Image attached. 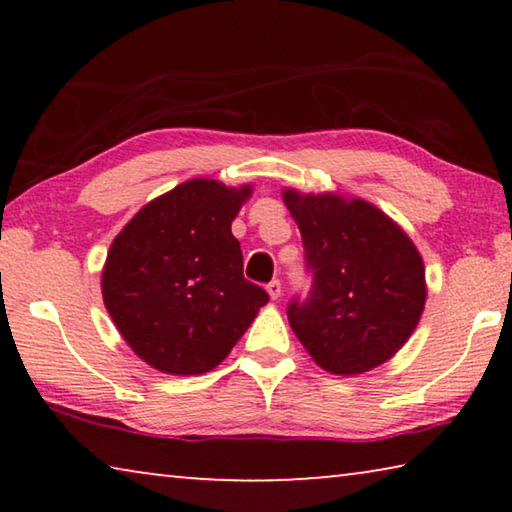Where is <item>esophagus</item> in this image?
Masks as SVG:
<instances>
[{
	"mask_svg": "<svg viewBox=\"0 0 512 512\" xmlns=\"http://www.w3.org/2000/svg\"><path fill=\"white\" fill-rule=\"evenodd\" d=\"M266 291H268V296H271L273 300H277L282 296V284H280V280H271L266 284Z\"/></svg>",
	"mask_w": 512,
	"mask_h": 512,
	"instance_id": "esophagus-1",
	"label": "esophagus"
}]
</instances>
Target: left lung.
<instances>
[{"label":"left lung","mask_w":512,"mask_h":512,"mask_svg":"<svg viewBox=\"0 0 512 512\" xmlns=\"http://www.w3.org/2000/svg\"><path fill=\"white\" fill-rule=\"evenodd\" d=\"M282 201L298 223L311 273L309 296L287 307L291 329L332 375L386 363L409 341L427 300L418 248L361 198L284 189Z\"/></svg>","instance_id":"obj_1"}]
</instances>
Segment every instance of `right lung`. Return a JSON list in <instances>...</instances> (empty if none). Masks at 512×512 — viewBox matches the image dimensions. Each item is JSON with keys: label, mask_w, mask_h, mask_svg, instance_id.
<instances>
[{"label": "right lung", "mask_w": 512, "mask_h": 512, "mask_svg": "<svg viewBox=\"0 0 512 512\" xmlns=\"http://www.w3.org/2000/svg\"><path fill=\"white\" fill-rule=\"evenodd\" d=\"M253 187L194 178L146 203L112 241L103 305L137 357L203 375L228 357L268 293L244 277L230 225Z\"/></svg>", "instance_id": "right-lung-1"}]
</instances>
